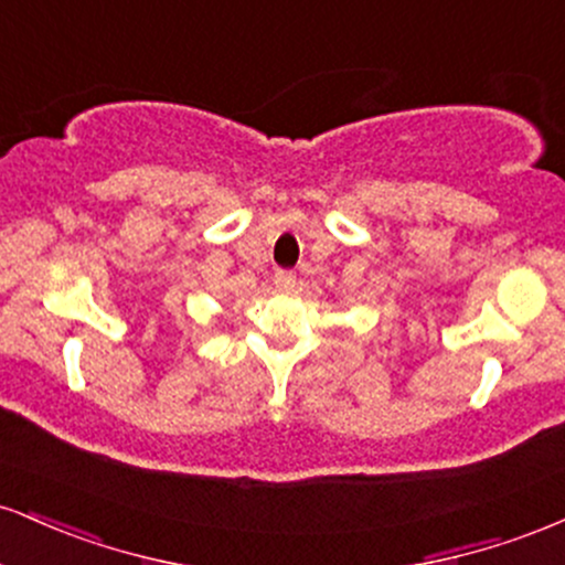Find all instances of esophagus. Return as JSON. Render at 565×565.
<instances>
[{"instance_id": "34e87169", "label": "esophagus", "mask_w": 565, "mask_h": 565, "mask_svg": "<svg viewBox=\"0 0 565 565\" xmlns=\"http://www.w3.org/2000/svg\"><path fill=\"white\" fill-rule=\"evenodd\" d=\"M274 284H276V289L291 291V289H295V284H297L295 270H278V274L274 276Z\"/></svg>"}]
</instances>
